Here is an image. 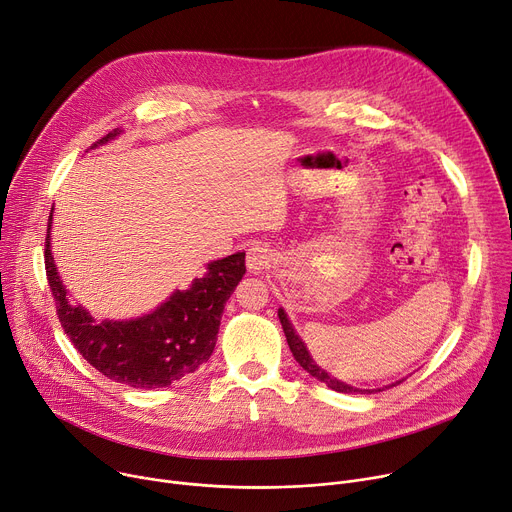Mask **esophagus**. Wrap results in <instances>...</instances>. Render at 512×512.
<instances>
[{"mask_svg": "<svg viewBox=\"0 0 512 512\" xmlns=\"http://www.w3.org/2000/svg\"><path fill=\"white\" fill-rule=\"evenodd\" d=\"M271 265V251L261 247V245H253L247 251V269L251 273H261L265 269H269Z\"/></svg>", "mask_w": 512, "mask_h": 512, "instance_id": "obj_1", "label": "esophagus"}]
</instances>
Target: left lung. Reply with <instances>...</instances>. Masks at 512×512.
<instances>
[{"mask_svg":"<svg viewBox=\"0 0 512 512\" xmlns=\"http://www.w3.org/2000/svg\"><path fill=\"white\" fill-rule=\"evenodd\" d=\"M277 316H280L282 329H284V333H286V341H288V345H290V351H292L294 359L308 371V374H310L312 378L324 382L331 390L341 392V394H374V392H380V388H376V390L357 388V386H351V384H347V382H343V380L331 376L327 369H322V367L312 359L310 351L306 349V343L296 335V331H294V327H292V322H290L286 310H284V308H277ZM400 382H402V380H400ZM400 382H396V384H400ZM390 386H394V384H390ZM390 386H386V388H390Z\"/></svg>","mask_w":512,"mask_h":512,"instance_id":"left-lung-1","label":"left lung"}]
</instances>
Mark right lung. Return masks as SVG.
Returning a JSON list of instances; mask_svg holds the SVG:
<instances>
[{
  "label": "right lung",
  "instance_id": "right-lung-1",
  "mask_svg": "<svg viewBox=\"0 0 512 512\" xmlns=\"http://www.w3.org/2000/svg\"><path fill=\"white\" fill-rule=\"evenodd\" d=\"M124 130L114 128L91 147L114 141ZM53 210L49 216L44 265L59 320L75 349L106 378L141 390L165 388L194 374L216 347L224 304L235 292L245 267V251L210 261L206 273L188 290H175L155 310L124 320H96L81 304L69 300L51 249Z\"/></svg>",
  "mask_w": 512,
  "mask_h": 512
}]
</instances>
